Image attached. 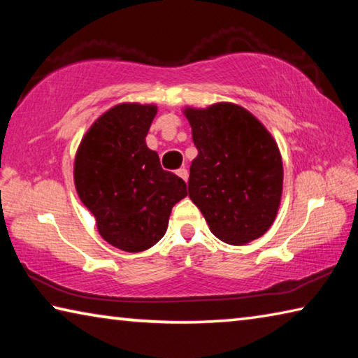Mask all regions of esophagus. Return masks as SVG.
<instances>
[{
  "instance_id": "1",
  "label": "esophagus",
  "mask_w": 358,
  "mask_h": 358,
  "mask_svg": "<svg viewBox=\"0 0 358 358\" xmlns=\"http://www.w3.org/2000/svg\"><path fill=\"white\" fill-rule=\"evenodd\" d=\"M177 175H178V177H180L181 180H183V181H187V178H189V172H187L185 167H183V169H178Z\"/></svg>"
}]
</instances>
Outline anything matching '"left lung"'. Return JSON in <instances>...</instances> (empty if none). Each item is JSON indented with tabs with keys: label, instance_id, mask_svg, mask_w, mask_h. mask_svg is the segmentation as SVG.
Masks as SVG:
<instances>
[{
	"label": "left lung",
	"instance_id": "8db88e82",
	"mask_svg": "<svg viewBox=\"0 0 358 358\" xmlns=\"http://www.w3.org/2000/svg\"><path fill=\"white\" fill-rule=\"evenodd\" d=\"M199 155L189 169V197L211 234L245 245L270 229L282 194L278 143L251 112L232 102L186 107Z\"/></svg>",
	"mask_w": 358,
	"mask_h": 358
}]
</instances>
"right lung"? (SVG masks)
Listing matches in <instances>:
<instances>
[{
  "instance_id": "right-lung-1",
  "label": "right lung",
  "mask_w": 358,
  "mask_h": 358,
  "mask_svg": "<svg viewBox=\"0 0 358 358\" xmlns=\"http://www.w3.org/2000/svg\"><path fill=\"white\" fill-rule=\"evenodd\" d=\"M157 107L123 102L90 126L78 145L74 183L107 243L141 252L164 237L186 183L161 167L145 142Z\"/></svg>"
}]
</instances>
